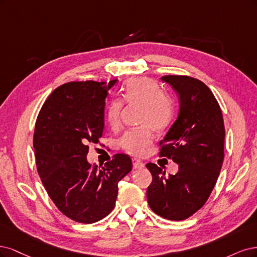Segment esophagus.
<instances>
[{"mask_svg":"<svg viewBox=\"0 0 257 257\" xmlns=\"http://www.w3.org/2000/svg\"><path fill=\"white\" fill-rule=\"evenodd\" d=\"M132 162H134V168L135 169H143L145 167V164L141 160L134 159V160H132Z\"/></svg>","mask_w":257,"mask_h":257,"instance_id":"esophagus-1","label":"esophagus"}]
</instances>
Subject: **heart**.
Here are the masks:
<instances>
[{
    "mask_svg": "<svg viewBox=\"0 0 257 257\" xmlns=\"http://www.w3.org/2000/svg\"><path fill=\"white\" fill-rule=\"evenodd\" d=\"M122 100L128 105H140L139 123L142 126L126 131L119 139V145L132 156H142L153 143V130L161 132L170 125L174 113L173 101L153 81L143 78L127 82ZM123 102L113 99L106 107V120L113 129H117L121 123Z\"/></svg>",
    "mask_w": 257,
    "mask_h": 257,
    "instance_id": "b5f03b06",
    "label": "heart"
}]
</instances>
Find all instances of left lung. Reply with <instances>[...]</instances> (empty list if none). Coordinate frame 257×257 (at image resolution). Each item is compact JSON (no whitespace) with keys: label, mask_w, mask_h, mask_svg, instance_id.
<instances>
[{"label":"left lung","mask_w":257,"mask_h":257,"mask_svg":"<svg viewBox=\"0 0 257 257\" xmlns=\"http://www.w3.org/2000/svg\"><path fill=\"white\" fill-rule=\"evenodd\" d=\"M179 100L178 117L160 141V157L178 164L175 175L155 163L147 202L158 216L174 221L191 217L202 208L217 183L224 159L225 129L222 111L209 87L188 76H163Z\"/></svg>","instance_id":"1"}]
</instances>
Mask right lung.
Returning <instances> with one entry per match:
<instances>
[{"label":"right lung","instance_id":"1","mask_svg":"<svg viewBox=\"0 0 257 257\" xmlns=\"http://www.w3.org/2000/svg\"><path fill=\"white\" fill-rule=\"evenodd\" d=\"M116 83H65L47 98L35 123L33 145L45 189L62 213L85 224L113 210L118 183L132 170L125 154L114 155L101 169L86 159L88 145L102 137L105 98Z\"/></svg>","mask_w":257,"mask_h":257}]
</instances>
